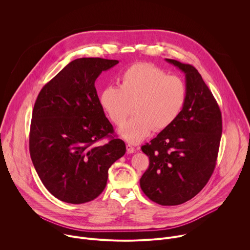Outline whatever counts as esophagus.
I'll return each instance as SVG.
<instances>
[{"label": "esophagus", "mask_w": 250, "mask_h": 250, "mask_svg": "<svg viewBox=\"0 0 250 250\" xmlns=\"http://www.w3.org/2000/svg\"><path fill=\"white\" fill-rule=\"evenodd\" d=\"M126 151H127V153H133L135 151V149H134V147L132 146L126 145Z\"/></svg>", "instance_id": "34e87169"}]
</instances>
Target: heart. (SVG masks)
Returning a JSON list of instances; mask_svg holds the SVG:
<instances>
[{
    "instance_id": "heart-1",
    "label": "heart",
    "mask_w": 250,
    "mask_h": 250,
    "mask_svg": "<svg viewBox=\"0 0 250 250\" xmlns=\"http://www.w3.org/2000/svg\"><path fill=\"white\" fill-rule=\"evenodd\" d=\"M187 98L185 82L168 75L151 64L138 62L127 67L120 77V87L106 86L100 104L117 125H124L133 105L134 117L121 129L120 135L130 144H139L150 132L168 128L180 116Z\"/></svg>"
}]
</instances>
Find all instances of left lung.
I'll return each mask as SVG.
<instances>
[{
  "label": "left lung",
  "mask_w": 250,
  "mask_h": 250,
  "mask_svg": "<svg viewBox=\"0 0 250 250\" xmlns=\"http://www.w3.org/2000/svg\"><path fill=\"white\" fill-rule=\"evenodd\" d=\"M165 60L185 74L187 98L174 124L141 146L149 167L139 183L151 201L176 206L191 200L208 183L216 167L223 124L219 105L198 70Z\"/></svg>",
  "instance_id": "1"
}]
</instances>
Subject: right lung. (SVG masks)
Wrapping results in <instances>:
<instances>
[{
	"label": "right lung",
	"mask_w": 250,
	"mask_h": 250,
	"mask_svg": "<svg viewBox=\"0 0 250 250\" xmlns=\"http://www.w3.org/2000/svg\"><path fill=\"white\" fill-rule=\"evenodd\" d=\"M118 60L84 57L71 61L40 92L29 132L30 157L42 184L58 200L83 204L104 189L108 171L125 153L95 88L103 71Z\"/></svg>",
	"instance_id": "1"
}]
</instances>
